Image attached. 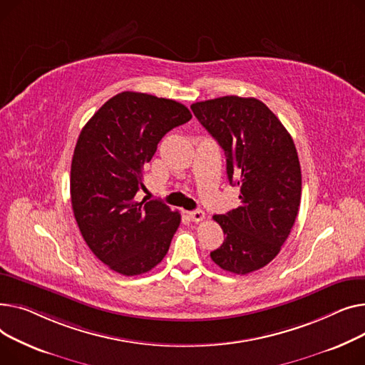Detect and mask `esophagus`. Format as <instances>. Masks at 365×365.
Wrapping results in <instances>:
<instances>
[{"mask_svg":"<svg viewBox=\"0 0 365 365\" xmlns=\"http://www.w3.org/2000/svg\"><path fill=\"white\" fill-rule=\"evenodd\" d=\"M188 217H190V220H191V221L200 222V221H203V220H205V212H203V210H200V209H197V210H191V212H188Z\"/></svg>","mask_w":365,"mask_h":365,"instance_id":"obj_1","label":"esophagus"}]
</instances>
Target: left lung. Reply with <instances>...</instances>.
<instances>
[{
    "instance_id": "obj_1",
    "label": "left lung",
    "mask_w": 365,
    "mask_h": 365,
    "mask_svg": "<svg viewBox=\"0 0 365 365\" xmlns=\"http://www.w3.org/2000/svg\"><path fill=\"white\" fill-rule=\"evenodd\" d=\"M191 110L222 147L230 184L240 187V206L213 217L225 239L210 258L224 271L253 272L278 255L297 217L302 174L294 143L253 97L199 101Z\"/></svg>"
}]
</instances>
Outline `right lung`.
Masks as SVG:
<instances>
[{"label": "right lung", "mask_w": 365, "mask_h": 365, "mask_svg": "<svg viewBox=\"0 0 365 365\" xmlns=\"http://www.w3.org/2000/svg\"><path fill=\"white\" fill-rule=\"evenodd\" d=\"M190 119L175 100L123 91L79 134L71 168L73 215L91 252L122 275L155 268L180 227L178 212L158 200L137 202L135 195L162 137Z\"/></svg>", "instance_id": "1"}]
</instances>
